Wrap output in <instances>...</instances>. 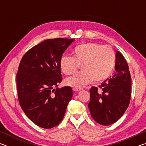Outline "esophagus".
I'll return each instance as SVG.
<instances>
[{
    "mask_svg": "<svg viewBox=\"0 0 146 146\" xmlns=\"http://www.w3.org/2000/svg\"><path fill=\"white\" fill-rule=\"evenodd\" d=\"M73 90L74 91H78L81 90V88H73Z\"/></svg>",
    "mask_w": 146,
    "mask_h": 146,
    "instance_id": "esophagus-1",
    "label": "esophagus"
}]
</instances>
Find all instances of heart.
<instances>
[{
	"label": "heart",
	"instance_id": "1",
	"mask_svg": "<svg viewBox=\"0 0 146 146\" xmlns=\"http://www.w3.org/2000/svg\"><path fill=\"white\" fill-rule=\"evenodd\" d=\"M72 57L64 55L60 60V68L64 74L72 75L81 66L80 72L65 80V84L81 88L93 80L96 82L108 78L114 68L116 56L108 46L88 42L76 46L72 50Z\"/></svg>",
	"mask_w": 146,
	"mask_h": 146
}]
</instances>
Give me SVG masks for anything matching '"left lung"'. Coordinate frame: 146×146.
Instances as JSON below:
<instances>
[{"label": "left lung", "mask_w": 146, "mask_h": 146, "mask_svg": "<svg viewBox=\"0 0 146 146\" xmlns=\"http://www.w3.org/2000/svg\"><path fill=\"white\" fill-rule=\"evenodd\" d=\"M116 72L98 87L90 89L88 104L91 117L97 123L109 125L122 117L129 106L131 95V77L122 53L116 52Z\"/></svg>", "instance_id": "left-lung-1"}]
</instances>
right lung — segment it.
Masks as SVG:
<instances>
[{"label":"right lung","mask_w":146,"mask_h":146,"mask_svg":"<svg viewBox=\"0 0 146 146\" xmlns=\"http://www.w3.org/2000/svg\"><path fill=\"white\" fill-rule=\"evenodd\" d=\"M74 40H44L27 51L19 64L16 78L20 106L32 122L44 129L61 122L72 98L70 86L55 91L53 87L62 81L60 58Z\"/></svg>","instance_id":"1"}]
</instances>
